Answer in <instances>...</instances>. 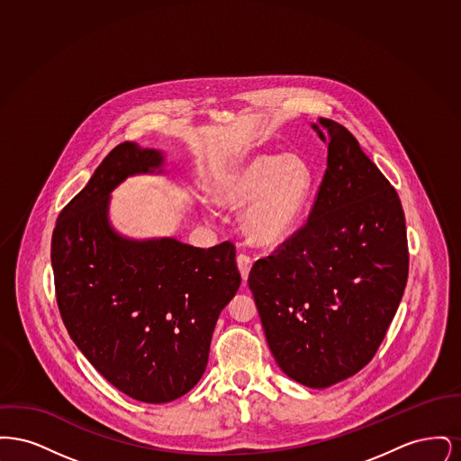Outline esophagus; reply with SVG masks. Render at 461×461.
I'll return each instance as SVG.
<instances>
[{
    "label": "esophagus",
    "instance_id": "34e87169",
    "mask_svg": "<svg viewBox=\"0 0 461 461\" xmlns=\"http://www.w3.org/2000/svg\"><path fill=\"white\" fill-rule=\"evenodd\" d=\"M237 264H239L241 280L245 282V280L249 278V271H250V267H252V259H250V256H247V254H239V256H237Z\"/></svg>",
    "mask_w": 461,
    "mask_h": 461
}]
</instances>
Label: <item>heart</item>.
I'll return each instance as SVG.
<instances>
[{"instance_id": "obj_1", "label": "heart", "mask_w": 461, "mask_h": 461, "mask_svg": "<svg viewBox=\"0 0 461 461\" xmlns=\"http://www.w3.org/2000/svg\"><path fill=\"white\" fill-rule=\"evenodd\" d=\"M314 176L299 155H254L216 183L214 200L241 209L245 235L259 245L290 239L311 205Z\"/></svg>"}]
</instances>
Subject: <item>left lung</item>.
<instances>
[{"mask_svg": "<svg viewBox=\"0 0 461 461\" xmlns=\"http://www.w3.org/2000/svg\"><path fill=\"white\" fill-rule=\"evenodd\" d=\"M311 128L329 147L307 224L249 275L264 335L292 380L327 389L382 344L408 280L401 200L344 126Z\"/></svg>", "mask_w": 461, "mask_h": 461, "instance_id": "left-lung-1", "label": "left lung"}]
</instances>
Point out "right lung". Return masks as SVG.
Listing matches in <instances>:
<instances>
[{
  "label": "right lung",
  "mask_w": 461,
  "mask_h": 461,
  "mask_svg": "<svg viewBox=\"0 0 461 461\" xmlns=\"http://www.w3.org/2000/svg\"><path fill=\"white\" fill-rule=\"evenodd\" d=\"M164 167L162 150L121 143L64 207L51 239L70 339L115 389L150 404L195 387L221 311L241 282L230 241L200 249L115 230L112 192L131 176L166 175Z\"/></svg>",
  "instance_id": "add662e5"
}]
</instances>
